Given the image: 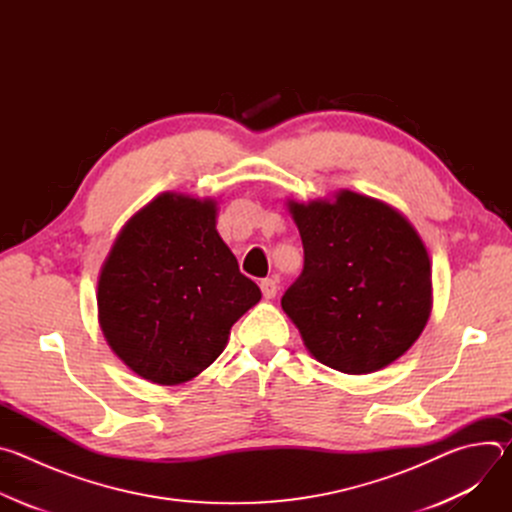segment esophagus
Returning a JSON list of instances; mask_svg holds the SVG:
<instances>
[{
	"label": "esophagus",
	"instance_id": "1",
	"mask_svg": "<svg viewBox=\"0 0 512 512\" xmlns=\"http://www.w3.org/2000/svg\"><path fill=\"white\" fill-rule=\"evenodd\" d=\"M261 291L265 300H273L277 294V281L275 279H263L261 281Z\"/></svg>",
	"mask_w": 512,
	"mask_h": 512
}]
</instances>
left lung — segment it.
I'll return each mask as SVG.
<instances>
[{
    "mask_svg": "<svg viewBox=\"0 0 512 512\" xmlns=\"http://www.w3.org/2000/svg\"><path fill=\"white\" fill-rule=\"evenodd\" d=\"M287 210L304 243V271L281 298L308 352L346 375L403 356L433 306L423 239L395 206L352 190Z\"/></svg>",
    "mask_w": 512,
    "mask_h": 512,
    "instance_id": "1",
    "label": "left lung"
}]
</instances>
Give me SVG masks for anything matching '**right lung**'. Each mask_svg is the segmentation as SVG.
I'll list each match as a JSON object with an SVG mask.
<instances>
[{"label":"right lung","mask_w":512,"mask_h":512,"mask_svg":"<svg viewBox=\"0 0 512 512\" xmlns=\"http://www.w3.org/2000/svg\"><path fill=\"white\" fill-rule=\"evenodd\" d=\"M216 204L162 192L123 225L101 267L103 336L129 371L154 385L198 377L261 300L216 231Z\"/></svg>","instance_id":"add662e5"}]
</instances>
